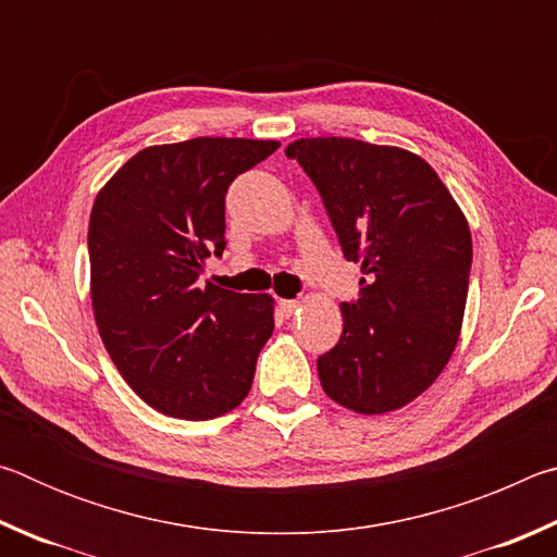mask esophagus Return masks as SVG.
Wrapping results in <instances>:
<instances>
[{
  "label": "esophagus",
  "instance_id": "34e87169",
  "mask_svg": "<svg viewBox=\"0 0 557 557\" xmlns=\"http://www.w3.org/2000/svg\"><path fill=\"white\" fill-rule=\"evenodd\" d=\"M277 307H280L282 317H292L299 309V301L297 299H277Z\"/></svg>",
  "mask_w": 557,
  "mask_h": 557
}]
</instances>
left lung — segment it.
I'll use <instances>...</instances> for the list:
<instances>
[{
  "label": "left lung",
  "mask_w": 557,
  "mask_h": 557,
  "mask_svg": "<svg viewBox=\"0 0 557 557\" xmlns=\"http://www.w3.org/2000/svg\"><path fill=\"white\" fill-rule=\"evenodd\" d=\"M285 154L312 178L358 262L361 297L344 301L338 344L317 371L334 403L383 414L412 403L445 371L465 322L471 233L425 159L354 137H301Z\"/></svg>",
  "instance_id": "1"
}]
</instances>
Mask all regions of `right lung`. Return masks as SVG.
I'll return each mask as SVG.
<instances>
[{"label":"right lung","mask_w":557,"mask_h":557,"mask_svg":"<svg viewBox=\"0 0 557 557\" xmlns=\"http://www.w3.org/2000/svg\"><path fill=\"white\" fill-rule=\"evenodd\" d=\"M277 139L196 137L145 147L100 188L90 211V299L122 379L182 420L231 412L250 393L275 299L199 285L225 248V191Z\"/></svg>","instance_id":"obj_1"}]
</instances>
